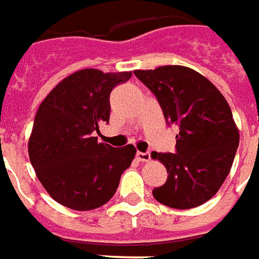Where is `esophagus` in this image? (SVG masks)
I'll use <instances>...</instances> for the list:
<instances>
[{"label": "esophagus", "instance_id": "esophagus-1", "mask_svg": "<svg viewBox=\"0 0 259 259\" xmlns=\"http://www.w3.org/2000/svg\"><path fill=\"white\" fill-rule=\"evenodd\" d=\"M137 158L139 160V161H149L150 160V153L146 152H137Z\"/></svg>", "mask_w": 259, "mask_h": 259}]
</instances>
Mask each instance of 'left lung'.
I'll return each instance as SVG.
<instances>
[{"label":"left lung","mask_w":259,"mask_h":259,"mask_svg":"<svg viewBox=\"0 0 259 259\" xmlns=\"http://www.w3.org/2000/svg\"><path fill=\"white\" fill-rule=\"evenodd\" d=\"M134 74L156 95L167 122L179 127L177 152L152 153L168 172L165 184L153 189L154 199L178 209L204 204L225 182L239 146L228 102L204 75L185 66Z\"/></svg>","instance_id":"left-lung-1"}]
</instances>
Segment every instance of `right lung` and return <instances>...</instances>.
<instances>
[{"mask_svg": "<svg viewBox=\"0 0 259 259\" xmlns=\"http://www.w3.org/2000/svg\"><path fill=\"white\" fill-rule=\"evenodd\" d=\"M131 71L78 70L62 80L39 105L29 139V157L44 189L59 204L88 211L114 196L137 149L98 142L109 122L110 92Z\"/></svg>", "mask_w": 259, "mask_h": 259, "instance_id": "obj_1", "label": "right lung"}]
</instances>
